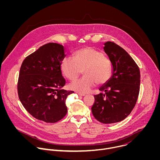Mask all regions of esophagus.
<instances>
[{
    "label": "esophagus",
    "mask_w": 160,
    "mask_h": 160,
    "mask_svg": "<svg viewBox=\"0 0 160 160\" xmlns=\"http://www.w3.org/2000/svg\"><path fill=\"white\" fill-rule=\"evenodd\" d=\"M77 94H78V96H85V94H82V93H80V92H77Z\"/></svg>",
    "instance_id": "esophagus-1"
}]
</instances>
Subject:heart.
<instances>
[{"instance_id":"b5f03b06","label":"heart","mask_w":160,"mask_h":160,"mask_svg":"<svg viewBox=\"0 0 160 160\" xmlns=\"http://www.w3.org/2000/svg\"><path fill=\"white\" fill-rule=\"evenodd\" d=\"M83 69L82 78L70 83L72 90L84 94L89 92L96 83L107 82L111 75V64L109 59L101 51L91 47L77 50L73 59L64 58L61 64L62 74L69 80L76 79Z\"/></svg>"}]
</instances>
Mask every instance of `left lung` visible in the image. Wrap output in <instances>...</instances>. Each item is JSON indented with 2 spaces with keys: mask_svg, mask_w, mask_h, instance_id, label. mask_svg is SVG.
I'll return each mask as SVG.
<instances>
[{
  "mask_svg": "<svg viewBox=\"0 0 160 160\" xmlns=\"http://www.w3.org/2000/svg\"><path fill=\"white\" fill-rule=\"evenodd\" d=\"M104 52L112 65V74L95 95L92 107L94 118L102 123L122 121L134 108L141 82L139 68L123 48L112 42L104 43Z\"/></svg>",
  "mask_w": 160,
  "mask_h": 160,
  "instance_id": "8db88e82",
  "label": "left lung"
}]
</instances>
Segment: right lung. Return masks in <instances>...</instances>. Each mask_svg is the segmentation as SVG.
<instances>
[{
	"label": "right lung",
	"instance_id": "1",
	"mask_svg": "<svg viewBox=\"0 0 160 160\" xmlns=\"http://www.w3.org/2000/svg\"><path fill=\"white\" fill-rule=\"evenodd\" d=\"M66 48L57 43H46L22 61L18 92L20 101L36 119L55 123L67 113L66 100L73 91L62 89L66 80L61 64Z\"/></svg>",
	"mask_w": 160,
	"mask_h": 160
}]
</instances>
